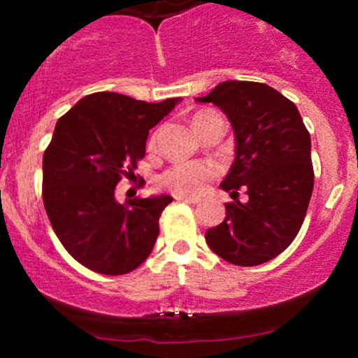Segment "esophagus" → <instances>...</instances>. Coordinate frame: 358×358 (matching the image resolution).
<instances>
[{
    "label": "esophagus",
    "instance_id": "34e87169",
    "mask_svg": "<svg viewBox=\"0 0 358 358\" xmlns=\"http://www.w3.org/2000/svg\"><path fill=\"white\" fill-rule=\"evenodd\" d=\"M175 200H178V202H188V203H199L200 202L199 196H188V195H175Z\"/></svg>",
    "mask_w": 358,
    "mask_h": 358
}]
</instances>
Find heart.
Returning <instances> with one entry per match:
<instances>
[{
	"label": "heart",
	"mask_w": 358,
	"mask_h": 358,
	"mask_svg": "<svg viewBox=\"0 0 358 358\" xmlns=\"http://www.w3.org/2000/svg\"><path fill=\"white\" fill-rule=\"evenodd\" d=\"M212 110H199L193 116V126L208 116ZM212 168L207 163H176L158 176L156 183L175 195H196L202 192L205 183L212 178Z\"/></svg>",
	"instance_id": "obj_1"
}]
</instances>
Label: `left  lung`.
<instances>
[{
	"mask_svg": "<svg viewBox=\"0 0 358 358\" xmlns=\"http://www.w3.org/2000/svg\"><path fill=\"white\" fill-rule=\"evenodd\" d=\"M196 101L224 110L236 134V159L220 185L234 202L205 241L231 264H264L287 249L305 220L315 182L310 133L296 106L261 82H222Z\"/></svg>",
	"mask_w": 358,
	"mask_h": 358,
	"instance_id": "8db88e82",
	"label": "left lung"
}]
</instances>
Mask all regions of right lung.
I'll return each instance as SVG.
<instances>
[{"mask_svg":"<svg viewBox=\"0 0 358 358\" xmlns=\"http://www.w3.org/2000/svg\"><path fill=\"white\" fill-rule=\"evenodd\" d=\"M176 102L94 92L57 121L43 153V205L65 250L94 273H131L155 248L159 217L173 199L117 203L114 192L122 176L133 178L148 133Z\"/></svg>","mask_w":358,"mask_h":358,"instance_id":"right-lung-1","label":"right lung"}]
</instances>
